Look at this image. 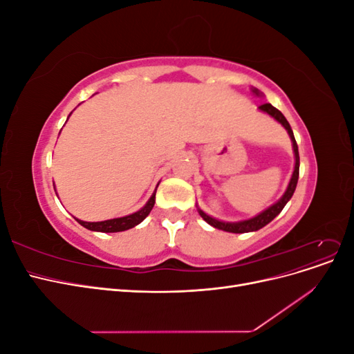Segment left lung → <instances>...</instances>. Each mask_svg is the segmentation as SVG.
Wrapping results in <instances>:
<instances>
[{
    "label": "left lung",
    "instance_id": "obj_1",
    "mask_svg": "<svg viewBox=\"0 0 354 354\" xmlns=\"http://www.w3.org/2000/svg\"><path fill=\"white\" fill-rule=\"evenodd\" d=\"M251 91L255 94V95H263V93L260 90L257 88H251ZM261 112L270 115L273 120H276L277 122H279L285 130L288 131L289 134V138H291L292 142V151H294V158H295V164H294V171H292V176H291V180H289L288 183V187L285 190V194L281 196V199H277L273 205H270L269 208H266L264 211H261L260 214H257L255 217L252 218H248V220H242V221H221L218 218H214L211 216H208V214L205 211H202L199 207H198V212L199 216L205 220L209 226L216 227L218 230H224V232H230V233H248V232H255V230H260L261 227H264L266 224H269L277 214H279L283 207L288 203V201L292 198L294 192H295V187H297V181H298V174H299V155H298V146H297V142H295V137H294V133H292V128L291 125H289V122L286 121V118L282 115L281 111H277L274 106H272L270 103H264L261 104L259 108Z\"/></svg>",
    "mask_w": 354,
    "mask_h": 354
}]
</instances>
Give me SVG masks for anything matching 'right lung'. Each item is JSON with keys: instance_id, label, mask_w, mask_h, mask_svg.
Here are the masks:
<instances>
[{"instance_id": "add662e5", "label": "right lung", "mask_w": 354, "mask_h": 354, "mask_svg": "<svg viewBox=\"0 0 354 354\" xmlns=\"http://www.w3.org/2000/svg\"><path fill=\"white\" fill-rule=\"evenodd\" d=\"M71 113H69V116H71ZM53 185H55V183H53ZM155 195H156V189L152 194V196L149 198V201L146 202V205L143 208H140L133 214H128V216H124V217H120V218L104 220V221H82V220H78V218H77V221L85 229L93 230V232L115 233V232H124V230H128V229H133V227L137 226V224H140L149 216V212L152 211V208L155 205Z\"/></svg>"}]
</instances>
